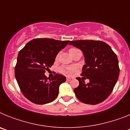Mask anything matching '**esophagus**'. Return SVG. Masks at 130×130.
<instances>
[{
    "instance_id": "esophagus-1",
    "label": "esophagus",
    "mask_w": 130,
    "mask_h": 130,
    "mask_svg": "<svg viewBox=\"0 0 130 130\" xmlns=\"http://www.w3.org/2000/svg\"><path fill=\"white\" fill-rule=\"evenodd\" d=\"M73 78L70 77H66V80H67V81H72V80H73Z\"/></svg>"
}]
</instances>
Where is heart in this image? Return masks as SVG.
I'll return each mask as SVG.
<instances>
[{
  "label": "heart",
  "instance_id": "heart-1",
  "mask_svg": "<svg viewBox=\"0 0 130 130\" xmlns=\"http://www.w3.org/2000/svg\"><path fill=\"white\" fill-rule=\"evenodd\" d=\"M75 50H77L76 49H70L69 50V53H70V55L72 53H73V51H75ZM60 70L62 72H64V73H72L75 70V68L74 67H65V66H62L60 68Z\"/></svg>",
  "mask_w": 130,
  "mask_h": 130
}]
</instances>
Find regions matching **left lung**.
Here are the masks:
<instances>
[{"mask_svg": "<svg viewBox=\"0 0 130 130\" xmlns=\"http://www.w3.org/2000/svg\"><path fill=\"white\" fill-rule=\"evenodd\" d=\"M70 45L83 53L85 64L81 75L90 81L85 84L81 77L76 78L79 85L74 88L75 96L86 104L96 105L104 102L112 92L119 76L117 55L109 45L102 41L76 40L71 41Z\"/></svg>", "mask_w": 130, "mask_h": 130, "instance_id": "1", "label": "left lung"}]
</instances>
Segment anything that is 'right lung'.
Listing matches in <instances>:
<instances>
[{"label": "right lung", "instance_id": "right-lung-1", "mask_svg": "<svg viewBox=\"0 0 130 130\" xmlns=\"http://www.w3.org/2000/svg\"><path fill=\"white\" fill-rule=\"evenodd\" d=\"M69 42L36 38L28 42L19 52L15 76L23 94L31 102L42 105L57 98L59 86L66 81V77L57 73L49 79L44 73Z\"/></svg>", "mask_w": 130, "mask_h": 130}]
</instances>
